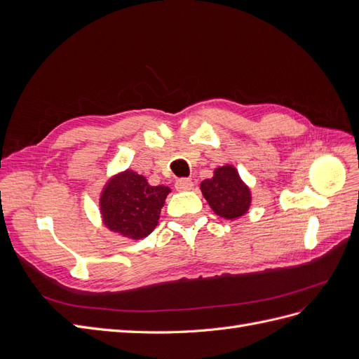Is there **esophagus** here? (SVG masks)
I'll return each mask as SVG.
<instances>
[{
    "instance_id": "1",
    "label": "esophagus",
    "mask_w": 359,
    "mask_h": 359,
    "mask_svg": "<svg viewBox=\"0 0 359 359\" xmlns=\"http://www.w3.org/2000/svg\"><path fill=\"white\" fill-rule=\"evenodd\" d=\"M193 187V181L190 178H180L175 182V189L178 191H187Z\"/></svg>"
}]
</instances>
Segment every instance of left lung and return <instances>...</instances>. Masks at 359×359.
<instances>
[{
	"label": "left lung",
	"mask_w": 359,
	"mask_h": 359,
	"mask_svg": "<svg viewBox=\"0 0 359 359\" xmlns=\"http://www.w3.org/2000/svg\"><path fill=\"white\" fill-rule=\"evenodd\" d=\"M201 190L212 211L223 219L241 217L250 206V191L232 166L215 169L214 177L201 184Z\"/></svg>",
	"instance_id": "8db88e82"
}]
</instances>
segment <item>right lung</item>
<instances>
[{
  "label": "right lung",
  "instance_id": "right-lung-1",
  "mask_svg": "<svg viewBox=\"0 0 359 359\" xmlns=\"http://www.w3.org/2000/svg\"><path fill=\"white\" fill-rule=\"evenodd\" d=\"M169 191L165 186H149L142 175L126 170L112 178L102 193L103 222L114 232L140 240L154 231Z\"/></svg>",
  "mask_w": 359,
  "mask_h": 359
}]
</instances>
